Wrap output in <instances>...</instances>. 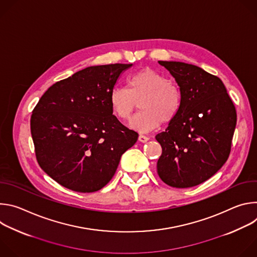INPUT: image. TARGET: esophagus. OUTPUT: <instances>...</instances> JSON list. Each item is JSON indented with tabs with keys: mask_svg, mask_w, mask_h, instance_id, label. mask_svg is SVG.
<instances>
[{
	"mask_svg": "<svg viewBox=\"0 0 257 257\" xmlns=\"http://www.w3.org/2000/svg\"><path fill=\"white\" fill-rule=\"evenodd\" d=\"M138 140L140 141V142H146V141H149L150 140V138L148 137V136H145V135H139L138 136Z\"/></svg>",
	"mask_w": 257,
	"mask_h": 257,
	"instance_id": "34e87169",
	"label": "esophagus"
}]
</instances>
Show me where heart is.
I'll return each mask as SVG.
<instances>
[{"label":"heart","mask_w":257,"mask_h":257,"mask_svg":"<svg viewBox=\"0 0 257 257\" xmlns=\"http://www.w3.org/2000/svg\"><path fill=\"white\" fill-rule=\"evenodd\" d=\"M138 101L141 111L131 119L129 126L148 133L157 129L161 122L169 124L177 117L182 93L178 84L168 80L163 73L143 68L127 79V88L115 87L108 95L112 113L121 121L130 119Z\"/></svg>","instance_id":"obj_1"}]
</instances>
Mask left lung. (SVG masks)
<instances>
[{"label": "left lung", "mask_w": 257, "mask_h": 257, "mask_svg": "<svg viewBox=\"0 0 257 257\" xmlns=\"http://www.w3.org/2000/svg\"><path fill=\"white\" fill-rule=\"evenodd\" d=\"M182 93L181 108L156 139L162 146L157 168L169 186L189 188L213 176L227 162L237 122L223 81L183 62L159 61Z\"/></svg>", "instance_id": "obj_1"}]
</instances>
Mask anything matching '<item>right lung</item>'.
<instances>
[{
	"label": "right lung",
	"instance_id": "1",
	"mask_svg": "<svg viewBox=\"0 0 257 257\" xmlns=\"http://www.w3.org/2000/svg\"><path fill=\"white\" fill-rule=\"evenodd\" d=\"M132 64L91 66L53 84L30 119L40 167L60 185L94 192L111 181L137 132L113 115L108 95Z\"/></svg>",
	"mask_w": 257,
	"mask_h": 257
}]
</instances>
